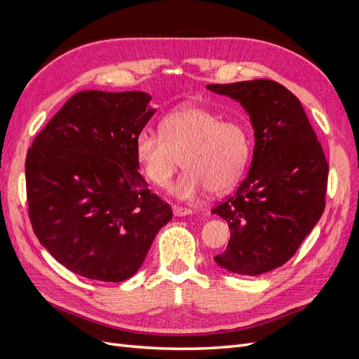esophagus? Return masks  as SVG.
I'll use <instances>...</instances> for the list:
<instances>
[{"mask_svg": "<svg viewBox=\"0 0 359 359\" xmlns=\"http://www.w3.org/2000/svg\"><path fill=\"white\" fill-rule=\"evenodd\" d=\"M172 211H173V215H175V217H184V215H190V214H193V211H191V210H189V208H182V206H178V205L173 206Z\"/></svg>", "mask_w": 359, "mask_h": 359, "instance_id": "obj_1", "label": "esophagus"}]
</instances>
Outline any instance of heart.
<instances>
[{
  "label": "heart",
  "instance_id": "b5f03b06",
  "mask_svg": "<svg viewBox=\"0 0 359 359\" xmlns=\"http://www.w3.org/2000/svg\"><path fill=\"white\" fill-rule=\"evenodd\" d=\"M160 131L144 127L135 139V154L144 177L165 187L182 165L187 170L170 186L178 199L190 201L210 191H224L240 180L250 156L248 132L243 123L224 119L202 106L169 114Z\"/></svg>",
  "mask_w": 359,
  "mask_h": 359
}]
</instances>
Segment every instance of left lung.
Listing matches in <instances>:
<instances>
[{
	"label": "left lung",
	"instance_id": "1",
	"mask_svg": "<svg viewBox=\"0 0 359 359\" xmlns=\"http://www.w3.org/2000/svg\"><path fill=\"white\" fill-rule=\"evenodd\" d=\"M206 88L240 102L255 130L248 175L212 210L231 229L214 260L235 274H264L286 264L319 222L328 161L301 102L283 85L255 79Z\"/></svg>",
	"mask_w": 359,
	"mask_h": 359
}]
</instances>
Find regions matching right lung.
<instances>
[{
  "mask_svg": "<svg viewBox=\"0 0 359 359\" xmlns=\"http://www.w3.org/2000/svg\"><path fill=\"white\" fill-rule=\"evenodd\" d=\"M142 91H81L28 149V215L40 244L61 265L99 281L142 266L170 206L139 173L135 139L156 109Z\"/></svg>",
  "mask_w": 359,
  "mask_h": 359,
  "instance_id": "right-lung-1",
  "label": "right lung"
}]
</instances>
